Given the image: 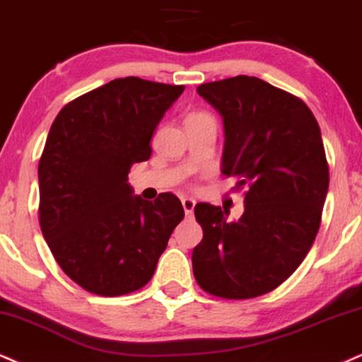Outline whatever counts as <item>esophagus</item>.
<instances>
[{
  "label": "esophagus",
  "mask_w": 362,
  "mask_h": 362,
  "mask_svg": "<svg viewBox=\"0 0 362 362\" xmlns=\"http://www.w3.org/2000/svg\"><path fill=\"white\" fill-rule=\"evenodd\" d=\"M181 203H182V208H185V213L188 216H191L193 215V211H194V206H196V202L193 198H182L181 199Z\"/></svg>",
  "instance_id": "obj_1"
}]
</instances>
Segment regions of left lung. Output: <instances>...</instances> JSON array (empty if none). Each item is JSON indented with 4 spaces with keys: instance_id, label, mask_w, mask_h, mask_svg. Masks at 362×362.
Segmentation results:
<instances>
[{
    "instance_id": "8db88e82",
    "label": "left lung",
    "mask_w": 362,
    "mask_h": 362,
    "mask_svg": "<svg viewBox=\"0 0 362 362\" xmlns=\"http://www.w3.org/2000/svg\"><path fill=\"white\" fill-rule=\"evenodd\" d=\"M196 92L223 119L221 173L245 188V211L198 203L203 240L193 250L196 282L223 298L263 296L300 265L317 235L329 168L314 114L262 78L203 83Z\"/></svg>"
}]
</instances>
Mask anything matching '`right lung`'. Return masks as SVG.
I'll list each match as a JSON object with an SVG mask.
<instances>
[{"instance_id":"add662e5","label":"right lung","mask_w":362,"mask_h":362,"mask_svg":"<svg viewBox=\"0 0 362 362\" xmlns=\"http://www.w3.org/2000/svg\"><path fill=\"white\" fill-rule=\"evenodd\" d=\"M182 86L115 78L53 120L38 164L40 226L75 284L114 297L144 287L185 209L163 193L146 202L129 185L151 158V137Z\"/></svg>"}]
</instances>
